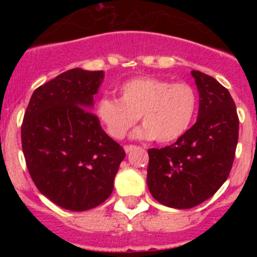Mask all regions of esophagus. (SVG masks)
I'll return each mask as SVG.
<instances>
[{
    "label": "esophagus",
    "instance_id": "obj_1",
    "mask_svg": "<svg viewBox=\"0 0 257 257\" xmlns=\"http://www.w3.org/2000/svg\"><path fill=\"white\" fill-rule=\"evenodd\" d=\"M135 148V145H124V152H126V153H130V152L134 151Z\"/></svg>",
    "mask_w": 257,
    "mask_h": 257
}]
</instances>
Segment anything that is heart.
I'll use <instances>...</instances> for the list:
<instances>
[{"label": "heart", "mask_w": 257, "mask_h": 257, "mask_svg": "<svg viewBox=\"0 0 257 257\" xmlns=\"http://www.w3.org/2000/svg\"><path fill=\"white\" fill-rule=\"evenodd\" d=\"M197 104V92L189 83L139 77L119 87V100L100 99L96 115L113 139H123L140 117L143 126L134 133V138L171 143L188 131Z\"/></svg>", "instance_id": "heart-1"}]
</instances>
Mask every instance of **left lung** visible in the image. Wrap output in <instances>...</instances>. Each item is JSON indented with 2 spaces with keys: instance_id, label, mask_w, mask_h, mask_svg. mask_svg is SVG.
<instances>
[{
  "instance_id": "obj_1",
  "label": "left lung",
  "mask_w": 257,
  "mask_h": 257,
  "mask_svg": "<svg viewBox=\"0 0 257 257\" xmlns=\"http://www.w3.org/2000/svg\"><path fill=\"white\" fill-rule=\"evenodd\" d=\"M199 92L197 122L172 145L148 151L147 184L154 199L172 208H192L228 179L238 143L233 97L213 77L192 70Z\"/></svg>"
}]
</instances>
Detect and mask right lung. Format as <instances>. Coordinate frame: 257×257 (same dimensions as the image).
<instances>
[{"instance_id": "1", "label": "right lung", "mask_w": 257, "mask_h": 257, "mask_svg": "<svg viewBox=\"0 0 257 257\" xmlns=\"http://www.w3.org/2000/svg\"><path fill=\"white\" fill-rule=\"evenodd\" d=\"M103 70L74 68L36 88L22 124V147L37 189L55 205L86 211L113 192L124 158L90 112Z\"/></svg>"}]
</instances>
